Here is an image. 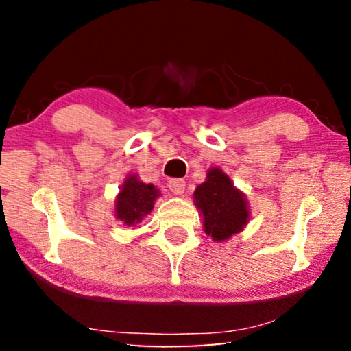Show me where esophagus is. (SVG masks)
Returning a JSON list of instances; mask_svg holds the SVG:
<instances>
[{
  "instance_id": "1",
  "label": "esophagus",
  "mask_w": 351,
  "mask_h": 351,
  "mask_svg": "<svg viewBox=\"0 0 351 351\" xmlns=\"http://www.w3.org/2000/svg\"><path fill=\"white\" fill-rule=\"evenodd\" d=\"M169 189L173 192L175 195H182L184 189H186V181L180 180V178H175V180L169 181Z\"/></svg>"
}]
</instances>
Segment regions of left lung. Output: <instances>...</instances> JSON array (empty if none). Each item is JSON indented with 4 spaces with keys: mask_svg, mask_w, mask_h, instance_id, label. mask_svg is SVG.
<instances>
[{
    "mask_svg": "<svg viewBox=\"0 0 351 351\" xmlns=\"http://www.w3.org/2000/svg\"><path fill=\"white\" fill-rule=\"evenodd\" d=\"M193 197L204 217V232L215 241L228 240L246 226L249 210L245 195L219 169L207 171V180L197 187Z\"/></svg>",
    "mask_w": 351,
    "mask_h": 351,
    "instance_id": "left-lung-1",
    "label": "left lung"
}]
</instances>
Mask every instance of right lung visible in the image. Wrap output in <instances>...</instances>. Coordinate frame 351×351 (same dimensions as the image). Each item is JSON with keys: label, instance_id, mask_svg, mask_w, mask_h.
<instances>
[{"label": "right lung", "instance_id": "right-lung-1", "mask_svg": "<svg viewBox=\"0 0 351 351\" xmlns=\"http://www.w3.org/2000/svg\"><path fill=\"white\" fill-rule=\"evenodd\" d=\"M159 197L158 189L152 184L141 182L138 176L127 178L116 201V217L128 226L139 223L153 209L154 199Z\"/></svg>", "mask_w": 351, "mask_h": 351}]
</instances>
